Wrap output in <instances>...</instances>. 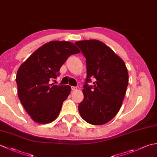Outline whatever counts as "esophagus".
I'll list each match as a JSON object with an SVG mask.
<instances>
[{
  "label": "esophagus",
  "mask_w": 157,
  "mask_h": 157,
  "mask_svg": "<svg viewBox=\"0 0 157 157\" xmlns=\"http://www.w3.org/2000/svg\"><path fill=\"white\" fill-rule=\"evenodd\" d=\"M71 90H72L73 91H75V90H77V87H75V86H72Z\"/></svg>",
  "instance_id": "obj_1"
}]
</instances>
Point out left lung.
I'll return each mask as SVG.
<instances>
[{"label": "left lung", "instance_id": "obj_1", "mask_svg": "<svg viewBox=\"0 0 157 157\" xmlns=\"http://www.w3.org/2000/svg\"><path fill=\"white\" fill-rule=\"evenodd\" d=\"M75 44L86 57L87 70L79 114L90 124H105L121 108L128 85V69L124 61L101 41L89 40ZM92 77L96 81L93 86L88 85Z\"/></svg>", "mask_w": 157, "mask_h": 157}]
</instances>
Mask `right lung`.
<instances>
[{"instance_id": "obj_1", "label": "right lung", "mask_w": 157, "mask_h": 157, "mask_svg": "<svg viewBox=\"0 0 157 157\" xmlns=\"http://www.w3.org/2000/svg\"><path fill=\"white\" fill-rule=\"evenodd\" d=\"M79 50L73 43L51 41L42 45L21 64L17 73L18 96L34 121L48 123L57 117L71 86L51 84L69 56Z\"/></svg>"}]
</instances>
